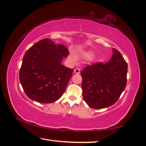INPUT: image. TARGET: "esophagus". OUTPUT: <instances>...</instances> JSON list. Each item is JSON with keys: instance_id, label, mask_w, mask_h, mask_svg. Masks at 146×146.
Returning <instances> with one entry per match:
<instances>
[{"instance_id": "esophagus-1", "label": "esophagus", "mask_w": 146, "mask_h": 146, "mask_svg": "<svg viewBox=\"0 0 146 146\" xmlns=\"http://www.w3.org/2000/svg\"><path fill=\"white\" fill-rule=\"evenodd\" d=\"M74 73L75 74H79L80 73V70L79 68H76V69L74 70Z\"/></svg>"}]
</instances>
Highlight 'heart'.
I'll use <instances>...</instances> for the list:
<instances>
[{
    "label": "heart",
    "mask_w": 146,
    "mask_h": 146,
    "mask_svg": "<svg viewBox=\"0 0 146 146\" xmlns=\"http://www.w3.org/2000/svg\"><path fill=\"white\" fill-rule=\"evenodd\" d=\"M94 56V53L92 51H89V52H86V53L85 54V57L87 59H91ZM70 60L72 61L73 62H75L76 61V58H75V56L73 55L70 56Z\"/></svg>",
    "instance_id": "obj_1"
}]
</instances>
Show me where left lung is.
<instances>
[{"instance_id": "obj_1", "label": "left lung", "mask_w": 146, "mask_h": 146, "mask_svg": "<svg viewBox=\"0 0 146 146\" xmlns=\"http://www.w3.org/2000/svg\"><path fill=\"white\" fill-rule=\"evenodd\" d=\"M112 50V57L107 63L88 65L81 71L83 97L92 108L113 105L125 88L127 64L117 49Z\"/></svg>"}]
</instances>
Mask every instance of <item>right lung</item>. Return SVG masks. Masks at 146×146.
Masks as SVG:
<instances>
[{
	"mask_svg": "<svg viewBox=\"0 0 146 146\" xmlns=\"http://www.w3.org/2000/svg\"><path fill=\"white\" fill-rule=\"evenodd\" d=\"M68 54L63 44H56L48 38L40 40L27 49L19 71L20 82L27 97L42 104L60 98L73 71L61 64Z\"/></svg>",
	"mask_w": 146,
	"mask_h": 146,
	"instance_id": "right-lung-1",
	"label": "right lung"
}]
</instances>
